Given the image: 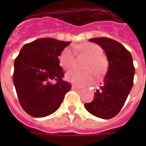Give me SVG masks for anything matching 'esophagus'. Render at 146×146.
I'll return each mask as SVG.
<instances>
[{
    "label": "esophagus",
    "mask_w": 146,
    "mask_h": 146,
    "mask_svg": "<svg viewBox=\"0 0 146 146\" xmlns=\"http://www.w3.org/2000/svg\"><path fill=\"white\" fill-rule=\"evenodd\" d=\"M72 90H75V91H79V90H80V88H78L77 86L72 85Z\"/></svg>",
    "instance_id": "esophagus-1"
}]
</instances>
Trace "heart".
I'll list each match as a JSON object with an SVG mask.
<instances>
[{"label":"heart","instance_id":"1","mask_svg":"<svg viewBox=\"0 0 146 146\" xmlns=\"http://www.w3.org/2000/svg\"><path fill=\"white\" fill-rule=\"evenodd\" d=\"M80 50L88 57L84 68L85 70H71L66 76V80L77 86H86L94 80L95 74L102 76L107 68V62L102 57V48L97 44L84 43L80 45ZM74 53L72 48L66 47L62 50L58 56L59 65L65 70H69L74 65Z\"/></svg>","mask_w":146,"mask_h":146}]
</instances>
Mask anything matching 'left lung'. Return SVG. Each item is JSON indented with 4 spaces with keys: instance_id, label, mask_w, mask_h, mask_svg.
I'll list each match as a JSON object with an SVG mask.
<instances>
[{
    "instance_id": "left-lung-1",
    "label": "left lung",
    "mask_w": 146,
    "mask_h": 146,
    "mask_svg": "<svg viewBox=\"0 0 146 146\" xmlns=\"http://www.w3.org/2000/svg\"><path fill=\"white\" fill-rule=\"evenodd\" d=\"M105 51L109 62L108 70L93 102L84 104L96 117L108 119L119 114L133 85L135 68L132 55L123 44L107 37L90 39Z\"/></svg>"
}]
</instances>
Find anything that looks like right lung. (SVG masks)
Here are the masks:
<instances>
[{
	"label": "right lung",
	"instance_id": "obj_1",
	"mask_svg": "<svg viewBox=\"0 0 146 146\" xmlns=\"http://www.w3.org/2000/svg\"><path fill=\"white\" fill-rule=\"evenodd\" d=\"M70 44L53 38L37 39L23 45L14 60L16 93L23 109L32 117L53 114L70 90L58 62L60 53Z\"/></svg>",
	"mask_w": 146,
	"mask_h": 146
}]
</instances>
